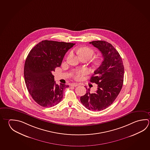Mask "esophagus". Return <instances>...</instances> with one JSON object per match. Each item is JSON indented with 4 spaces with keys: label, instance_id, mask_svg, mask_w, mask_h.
Here are the masks:
<instances>
[{
    "label": "esophagus",
    "instance_id": "obj_1",
    "mask_svg": "<svg viewBox=\"0 0 150 150\" xmlns=\"http://www.w3.org/2000/svg\"><path fill=\"white\" fill-rule=\"evenodd\" d=\"M79 85V83H73L71 84V86L73 87H76V86H78Z\"/></svg>",
    "mask_w": 150,
    "mask_h": 150
}]
</instances>
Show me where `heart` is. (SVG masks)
I'll list each match as a JSON object with an SVG mask.
<instances>
[{
	"label": "heart",
	"instance_id": "obj_1",
	"mask_svg": "<svg viewBox=\"0 0 150 150\" xmlns=\"http://www.w3.org/2000/svg\"><path fill=\"white\" fill-rule=\"evenodd\" d=\"M78 53L81 57H86L88 59H90L93 57L95 54V52L93 49L88 47H83L78 50ZM101 62V59H97L95 61L96 65H99ZM87 73L86 69H81L76 71L74 74V77L76 79H81L83 75Z\"/></svg>",
	"mask_w": 150,
	"mask_h": 150
}]
</instances>
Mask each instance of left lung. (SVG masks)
Masks as SVG:
<instances>
[{
    "mask_svg": "<svg viewBox=\"0 0 150 150\" xmlns=\"http://www.w3.org/2000/svg\"><path fill=\"white\" fill-rule=\"evenodd\" d=\"M97 48L103 55V61L90 78V81L98 85L95 93L87 89L80 97L84 106L90 110L100 111L112 104L123 86L124 68L119 53L106 41L89 42ZM87 89V88H86Z\"/></svg>",
    "mask_w": 150,
    "mask_h": 150,
    "instance_id": "obj_1",
    "label": "left lung"
}]
</instances>
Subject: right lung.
Wrapping results in <instances>:
<instances>
[{"mask_svg": "<svg viewBox=\"0 0 150 150\" xmlns=\"http://www.w3.org/2000/svg\"><path fill=\"white\" fill-rule=\"evenodd\" d=\"M75 44L44 40L36 44L27 55L24 65L27 90L36 103L44 107L57 105L68 85L56 84L52 71L59 67L66 52Z\"/></svg>", "mask_w": 150, "mask_h": 150, "instance_id": "1", "label": "right lung"}]
</instances>
